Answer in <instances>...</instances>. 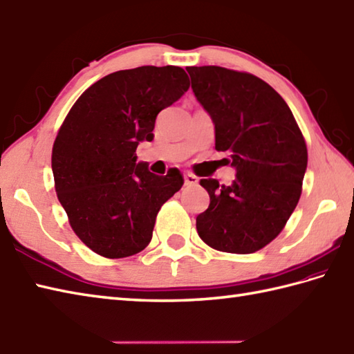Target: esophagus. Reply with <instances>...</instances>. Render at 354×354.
Segmentation results:
<instances>
[{"mask_svg":"<svg viewBox=\"0 0 354 354\" xmlns=\"http://www.w3.org/2000/svg\"><path fill=\"white\" fill-rule=\"evenodd\" d=\"M198 183V178L194 176V174H186L185 176V185L186 186H194V185H197Z\"/></svg>","mask_w":354,"mask_h":354,"instance_id":"obj_1","label":"esophagus"}]
</instances>
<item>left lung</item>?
Masks as SVG:
<instances>
[{"label": "left lung", "mask_w": 354, "mask_h": 354, "mask_svg": "<svg viewBox=\"0 0 354 354\" xmlns=\"http://www.w3.org/2000/svg\"><path fill=\"white\" fill-rule=\"evenodd\" d=\"M192 91L212 118L215 149L230 156V186L200 180L211 198L197 232L212 249L254 254L275 240L301 197L307 147L290 108L250 73L187 67Z\"/></svg>", "instance_id": "8db88e82"}]
</instances>
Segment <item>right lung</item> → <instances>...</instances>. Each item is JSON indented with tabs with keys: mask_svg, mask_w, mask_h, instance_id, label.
<instances>
[{
	"mask_svg": "<svg viewBox=\"0 0 354 354\" xmlns=\"http://www.w3.org/2000/svg\"><path fill=\"white\" fill-rule=\"evenodd\" d=\"M183 68L119 70L86 88L64 120L52 153L55 189L75 234L105 258L145 249L162 205L182 187L137 162L140 142L154 139L157 114L189 88Z\"/></svg>",
	"mask_w": 354,
	"mask_h": 354,
	"instance_id": "obj_1",
	"label": "right lung"
}]
</instances>
